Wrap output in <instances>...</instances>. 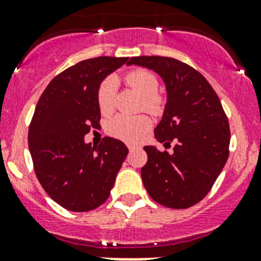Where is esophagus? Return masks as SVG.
<instances>
[{"label": "esophagus", "mask_w": 261, "mask_h": 261, "mask_svg": "<svg viewBox=\"0 0 261 261\" xmlns=\"http://www.w3.org/2000/svg\"><path fill=\"white\" fill-rule=\"evenodd\" d=\"M127 148H128V150H130V152H133V150L135 149V145H131V144H128V145H127Z\"/></svg>", "instance_id": "obj_1"}]
</instances>
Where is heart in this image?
Wrapping results in <instances>:
<instances>
[{
  "instance_id": "heart-1",
  "label": "heart",
  "mask_w": 261,
  "mask_h": 261,
  "mask_svg": "<svg viewBox=\"0 0 261 261\" xmlns=\"http://www.w3.org/2000/svg\"><path fill=\"white\" fill-rule=\"evenodd\" d=\"M125 81L136 94L142 96V103L145 111L152 114H161L165 109V99L157 94V75L147 69H134L125 75ZM118 81L114 75H108L99 85L96 101L99 111L103 116H108L113 112L116 106V94ZM150 118L145 114L139 116H125L118 114L112 118L107 125V133L113 138L127 143H136L149 130Z\"/></svg>"
}]
</instances>
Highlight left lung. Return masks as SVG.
<instances>
[{
	"label": "left lung",
	"instance_id": "1",
	"mask_svg": "<svg viewBox=\"0 0 261 261\" xmlns=\"http://www.w3.org/2000/svg\"><path fill=\"white\" fill-rule=\"evenodd\" d=\"M166 84L167 103L154 136L174 152L144 147L142 179L149 196L170 208H188L211 191L229 155L230 130L220 99L203 75L174 58L136 57Z\"/></svg>",
	"mask_w": 261,
	"mask_h": 261
}]
</instances>
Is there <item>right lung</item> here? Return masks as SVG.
<instances>
[{
  "mask_svg": "<svg viewBox=\"0 0 261 261\" xmlns=\"http://www.w3.org/2000/svg\"><path fill=\"white\" fill-rule=\"evenodd\" d=\"M128 58L82 60L55 75L41 95L32 117L28 145L36 176L46 193L74 213L94 210L108 199L128 149L121 140L84 138L100 126L96 94L109 73Z\"/></svg>",
  "mask_w": 261,
  "mask_h": 261,
  "instance_id": "1",
  "label": "right lung"
}]
</instances>
